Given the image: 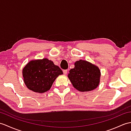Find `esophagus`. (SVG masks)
I'll use <instances>...</instances> for the list:
<instances>
[{"instance_id":"1","label":"esophagus","mask_w":131,"mask_h":131,"mask_svg":"<svg viewBox=\"0 0 131 131\" xmlns=\"http://www.w3.org/2000/svg\"><path fill=\"white\" fill-rule=\"evenodd\" d=\"M63 73L64 75H66L67 73H68V70H63Z\"/></svg>"}]
</instances>
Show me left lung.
<instances>
[{
  "label": "left lung",
  "mask_w": 131,
  "mask_h": 131,
  "mask_svg": "<svg viewBox=\"0 0 131 131\" xmlns=\"http://www.w3.org/2000/svg\"><path fill=\"white\" fill-rule=\"evenodd\" d=\"M69 72L68 78L73 86L80 92H89L99 85L100 70L86 61L80 60L75 62V68Z\"/></svg>",
  "instance_id": "1"
}]
</instances>
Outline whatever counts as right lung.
Returning <instances> with one entry per match:
<instances>
[{"mask_svg":"<svg viewBox=\"0 0 131 131\" xmlns=\"http://www.w3.org/2000/svg\"><path fill=\"white\" fill-rule=\"evenodd\" d=\"M22 72L27 87L39 93L50 90L56 78L63 74L59 66L47 59L31 61L23 68Z\"/></svg>","mask_w":131,"mask_h":131,"instance_id":"right-lung-1","label":"right lung"}]
</instances>
